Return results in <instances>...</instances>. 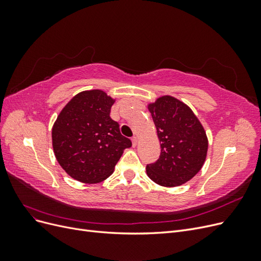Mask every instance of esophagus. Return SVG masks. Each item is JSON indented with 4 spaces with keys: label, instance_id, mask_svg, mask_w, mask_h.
I'll return each mask as SVG.
<instances>
[{
    "label": "esophagus",
    "instance_id": "esophagus-1",
    "mask_svg": "<svg viewBox=\"0 0 261 261\" xmlns=\"http://www.w3.org/2000/svg\"><path fill=\"white\" fill-rule=\"evenodd\" d=\"M132 143H133V146H134V147H136V146L138 145V138H137L136 136H134V137L132 138Z\"/></svg>",
    "mask_w": 261,
    "mask_h": 261
}]
</instances>
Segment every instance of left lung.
<instances>
[{
    "mask_svg": "<svg viewBox=\"0 0 261 261\" xmlns=\"http://www.w3.org/2000/svg\"><path fill=\"white\" fill-rule=\"evenodd\" d=\"M160 140L161 153L146 171L150 179L175 187L192 179L206 161L208 138L203 126L184 102L162 96L148 105Z\"/></svg>",
    "mask_w": 261,
    "mask_h": 261,
    "instance_id": "8db88e82",
    "label": "left lung"
}]
</instances>
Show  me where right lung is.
Instances as JSON below:
<instances>
[{"mask_svg":"<svg viewBox=\"0 0 261 261\" xmlns=\"http://www.w3.org/2000/svg\"><path fill=\"white\" fill-rule=\"evenodd\" d=\"M115 99L100 89L77 93L52 127L55 158L67 174L96 184L112 174L124 149L132 147L120 125L110 117Z\"/></svg>","mask_w":261,"mask_h":261,"instance_id":"obj_1","label":"right lung"}]
</instances>
